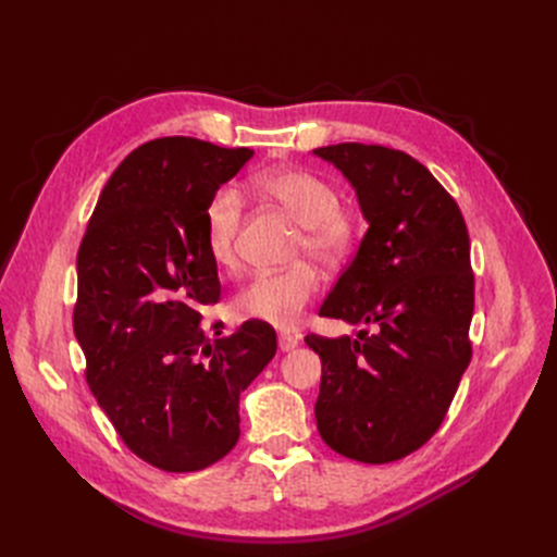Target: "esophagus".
<instances>
[{"label": "esophagus", "mask_w": 557, "mask_h": 557, "mask_svg": "<svg viewBox=\"0 0 557 557\" xmlns=\"http://www.w3.org/2000/svg\"><path fill=\"white\" fill-rule=\"evenodd\" d=\"M297 344H299V336H297V334H290V332H281V334H278V348H281L283 352H288V350L297 348Z\"/></svg>", "instance_id": "34e87169"}]
</instances>
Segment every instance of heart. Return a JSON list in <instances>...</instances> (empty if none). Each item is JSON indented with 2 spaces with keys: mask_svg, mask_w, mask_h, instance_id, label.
<instances>
[{
  "mask_svg": "<svg viewBox=\"0 0 557 557\" xmlns=\"http://www.w3.org/2000/svg\"><path fill=\"white\" fill-rule=\"evenodd\" d=\"M250 188L276 201L299 223L297 252L325 264H342L360 239L356 213L339 205L334 185L307 170H272L250 178ZM244 221V197L234 188L218 190L205 209V244L211 260L225 269H239V230ZM320 288V278L309 262H295L276 272H262L234 297V313L281 330L299 323L301 313Z\"/></svg>",
  "mask_w": 557,
  "mask_h": 557,
  "instance_id": "obj_1",
  "label": "heart"
}]
</instances>
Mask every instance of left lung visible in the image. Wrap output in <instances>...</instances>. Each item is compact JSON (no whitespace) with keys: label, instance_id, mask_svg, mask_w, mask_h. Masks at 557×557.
<instances>
[{"label":"left lung","instance_id":"8db88e82","mask_svg":"<svg viewBox=\"0 0 557 557\" xmlns=\"http://www.w3.org/2000/svg\"><path fill=\"white\" fill-rule=\"evenodd\" d=\"M313 153L350 181L369 223L320 307L362 330L305 339L323 362L318 432L350 460L395 462L440 430L471 360L467 225L444 185L401 150L336 144Z\"/></svg>","mask_w":557,"mask_h":557}]
</instances>
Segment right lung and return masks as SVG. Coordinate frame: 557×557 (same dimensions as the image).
Returning <instances> with one entry per match:
<instances>
[{
    "label": "right lung",
    "mask_w": 557,
    "mask_h": 557,
    "mask_svg": "<svg viewBox=\"0 0 557 557\" xmlns=\"http://www.w3.org/2000/svg\"><path fill=\"white\" fill-rule=\"evenodd\" d=\"M252 158L190 137L153 139L117 164L78 248L74 334L86 381L125 446L164 471H199L239 442V395L276 352L272 325L223 336L205 209Z\"/></svg>",
    "instance_id": "obj_1"
}]
</instances>
